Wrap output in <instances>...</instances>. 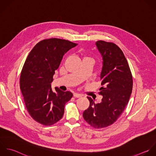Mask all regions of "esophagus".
Here are the masks:
<instances>
[{"mask_svg": "<svg viewBox=\"0 0 156 156\" xmlns=\"http://www.w3.org/2000/svg\"><path fill=\"white\" fill-rule=\"evenodd\" d=\"M82 95L81 94H73V97L75 98H81L82 97Z\"/></svg>", "mask_w": 156, "mask_h": 156, "instance_id": "esophagus-1", "label": "esophagus"}]
</instances>
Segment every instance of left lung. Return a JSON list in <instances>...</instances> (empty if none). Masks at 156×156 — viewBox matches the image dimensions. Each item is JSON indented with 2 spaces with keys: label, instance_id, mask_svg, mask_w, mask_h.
I'll list each match as a JSON object with an SVG mask.
<instances>
[{
  "label": "left lung",
  "instance_id": "left-lung-1",
  "mask_svg": "<svg viewBox=\"0 0 156 156\" xmlns=\"http://www.w3.org/2000/svg\"><path fill=\"white\" fill-rule=\"evenodd\" d=\"M96 45L103 57V87L98 92L103 98L96 104L87 97L90 105L83 116L91 126L100 129L112 125L120 117L128 103L133 81L128 61L119 46L104 41L96 42Z\"/></svg>",
  "mask_w": 156,
  "mask_h": 156
}]
</instances>
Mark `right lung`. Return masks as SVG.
<instances>
[{"instance_id":"add662e5","label":"right lung","mask_w":156,"mask_h":156,"mask_svg":"<svg viewBox=\"0 0 156 156\" xmlns=\"http://www.w3.org/2000/svg\"><path fill=\"white\" fill-rule=\"evenodd\" d=\"M68 40L50 38L39 42L28 55L21 71L20 88L30 115L37 123L52 125L60 120L73 94L51 87L63 55L75 47Z\"/></svg>"}]
</instances>
